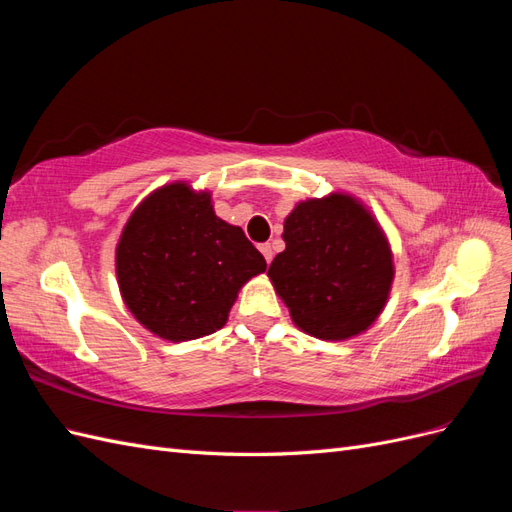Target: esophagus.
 Here are the masks:
<instances>
[{"label":"esophagus","mask_w":512,"mask_h":512,"mask_svg":"<svg viewBox=\"0 0 512 512\" xmlns=\"http://www.w3.org/2000/svg\"><path fill=\"white\" fill-rule=\"evenodd\" d=\"M258 250H260V254H262V256H265V260H267V265H269V262L273 260V247H271L269 243H262V245L258 247Z\"/></svg>","instance_id":"1"}]
</instances>
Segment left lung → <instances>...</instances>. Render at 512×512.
Wrapping results in <instances>:
<instances>
[{
    "instance_id": "8db88e82",
    "label": "left lung",
    "mask_w": 512,
    "mask_h": 512,
    "mask_svg": "<svg viewBox=\"0 0 512 512\" xmlns=\"http://www.w3.org/2000/svg\"><path fill=\"white\" fill-rule=\"evenodd\" d=\"M286 250L267 271L294 327L324 342L365 333L384 312L395 280L393 250L361 198L329 192L286 215Z\"/></svg>"
}]
</instances>
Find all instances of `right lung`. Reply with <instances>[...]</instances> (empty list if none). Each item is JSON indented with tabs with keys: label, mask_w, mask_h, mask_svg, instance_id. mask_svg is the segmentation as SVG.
<instances>
[{
	"label": "right lung",
	"mask_w": 512,
	"mask_h": 512,
	"mask_svg": "<svg viewBox=\"0 0 512 512\" xmlns=\"http://www.w3.org/2000/svg\"><path fill=\"white\" fill-rule=\"evenodd\" d=\"M267 262L239 226L218 218L209 190L173 181L130 213L115 273L130 314L156 337L190 342L222 329L239 290Z\"/></svg>",
	"instance_id": "obj_1"
}]
</instances>
